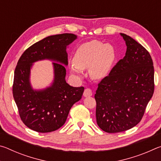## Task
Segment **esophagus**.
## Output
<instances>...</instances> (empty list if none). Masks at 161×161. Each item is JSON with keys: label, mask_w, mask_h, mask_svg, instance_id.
I'll list each match as a JSON object with an SVG mask.
<instances>
[{"label": "esophagus", "mask_w": 161, "mask_h": 161, "mask_svg": "<svg viewBox=\"0 0 161 161\" xmlns=\"http://www.w3.org/2000/svg\"><path fill=\"white\" fill-rule=\"evenodd\" d=\"M84 97H91L92 95V89H89V88H86L84 89Z\"/></svg>", "instance_id": "obj_1"}]
</instances>
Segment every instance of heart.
Returning a JSON list of instances; mask_svg holds the SVG:
<instances>
[{
	"instance_id": "heart-1",
	"label": "heart",
	"mask_w": 161,
	"mask_h": 161,
	"mask_svg": "<svg viewBox=\"0 0 161 161\" xmlns=\"http://www.w3.org/2000/svg\"><path fill=\"white\" fill-rule=\"evenodd\" d=\"M115 58L112 45L92 40L81 45L76 51L71 71L73 74L80 75L81 69L89 68L90 77L94 80H100L109 72Z\"/></svg>"
}]
</instances>
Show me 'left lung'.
<instances>
[{
	"mask_svg": "<svg viewBox=\"0 0 161 161\" xmlns=\"http://www.w3.org/2000/svg\"><path fill=\"white\" fill-rule=\"evenodd\" d=\"M126 55L98 84L94 95L99 127L107 133L131 129L141 121L154 92V67L151 54L140 43L121 33Z\"/></svg>",
	"mask_w": 161,
	"mask_h": 161,
	"instance_id": "left-lung-1",
	"label": "left lung"
}]
</instances>
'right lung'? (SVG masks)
Returning a JSON list of instances; mask_svg holds the SVG:
<instances>
[{
    "mask_svg": "<svg viewBox=\"0 0 161 161\" xmlns=\"http://www.w3.org/2000/svg\"><path fill=\"white\" fill-rule=\"evenodd\" d=\"M76 38L72 33L48 36L29 47L19 59L13 94L22 121L29 129L40 133L58 130L64 124L73 104L81 99L84 88L66 82V69L62 64L67 65V46ZM45 58L55 61L54 82L44 91H35L29 80L30 68L33 62Z\"/></svg>",
    "mask_w": 161,
    "mask_h": 161,
    "instance_id": "add662e5",
    "label": "right lung"
}]
</instances>
